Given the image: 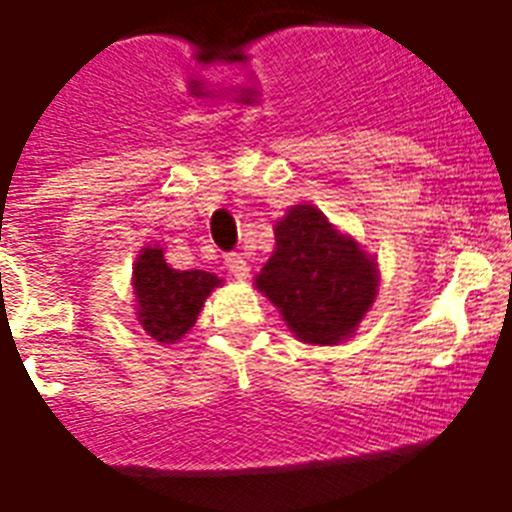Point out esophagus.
Listing matches in <instances>:
<instances>
[{"label": "esophagus", "mask_w": 512, "mask_h": 512, "mask_svg": "<svg viewBox=\"0 0 512 512\" xmlns=\"http://www.w3.org/2000/svg\"><path fill=\"white\" fill-rule=\"evenodd\" d=\"M225 268H228V273L236 276V279H247L249 276V263L241 255H236V252L225 255Z\"/></svg>", "instance_id": "1"}]
</instances>
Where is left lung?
<instances>
[{"mask_svg": "<svg viewBox=\"0 0 512 512\" xmlns=\"http://www.w3.org/2000/svg\"><path fill=\"white\" fill-rule=\"evenodd\" d=\"M297 340L335 345L350 337L377 295V263L311 204L276 223V252L255 279Z\"/></svg>", "mask_w": 512, "mask_h": 512, "instance_id": "obj_1", "label": "left lung"}]
</instances>
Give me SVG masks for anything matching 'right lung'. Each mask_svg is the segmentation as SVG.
I'll return each mask as SVG.
<instances>
[{
  "label": "right lung",
  "mask_w": 512,
  "mask_h": 512,
  "mask_svg": "<svg viewBox=\"0 0 512 512\" xmlns=\"http://www.w3.org/2000/svg\"><path fill=\"white\" fill-rule=\"evenodd\" d=\"M138 321L159 342H175L196 324L204 300L220 284L207 271H175L164 263L159 247L143 249L135 263Z\"/></svg>",
  "instance_id": "1"
}]
</instances>
